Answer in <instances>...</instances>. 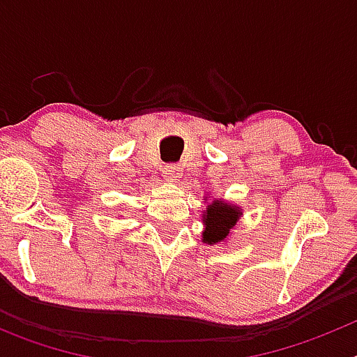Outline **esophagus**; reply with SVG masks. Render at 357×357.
<instances>
[{"mask_svg":"<svg viewBox=\"0 0 357 357\" xmlns=\"http://www.w3.org/2000/svg\"><path fill=\"white\" fill-rule=\"evenodd\" d=\"M164 176H166L168 181H178L182 176V169L178 168V166H175V164H169V166L164 168Z\"/></svg>","mask_w":357,"mask_h":357,"instance_id":"esophagus-1","label":"esophagus"}]
</instances>
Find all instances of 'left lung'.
Returning <instances> with one entry per match:
<instances>
[{
  "label": "left lung",
  "instance_id": "1",
  "mask_svg": "<svg viewBox=\"0 0 357 357\" xmlns=\"http://www.w3.org/2000/svg\"><path fill=\"white\" fill-rule=\"evenodd\" d=\"M204 200H207V197ZM241 216V207H238L236 204H229L222 198L220 200L214 198L211 204H207L206 211L202 214V223H204L202 243H207V245L227 243L229 236L232 234L230 230L234 229Z\"/></svg>",
  "mask_w": 357,
  "mask_h": 357
}]
</instances>
